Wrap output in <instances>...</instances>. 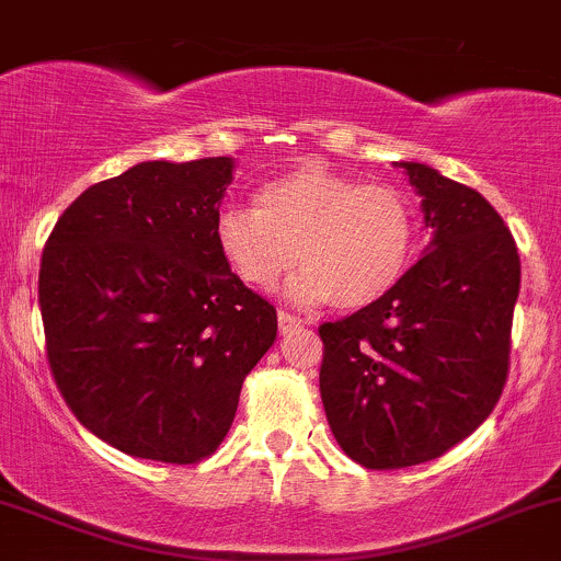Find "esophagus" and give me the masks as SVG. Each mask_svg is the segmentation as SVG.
Returning a JSON list of instances; mask_svg holds the SVG:
<instances>
[{"mask_svg":"<svg viewBox=\"0 0 561 561\" xmlns=\"http://www.w3.org/2000/svg\"><path fill=\"white\" fill-rule=\"evenodd\" d=\"M300 325H304V322H300L298 317L287 314V311H279V333H282V335L293 333V330L300 328Z\"/></svg>","mask_w":561,"mask_h":561,"instance_id":"obj_1","label":"esophagus"}]
</instances>
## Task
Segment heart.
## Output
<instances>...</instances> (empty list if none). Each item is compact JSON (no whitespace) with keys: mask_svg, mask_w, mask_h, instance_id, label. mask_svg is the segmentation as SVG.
Listing matches in <instances>:
<instances>
[{"mask_svg":"<svg viewBox=\"0 0 561 561\" xmlns=\"http://www.w3.org/2000/svg\"><path fill=\"white\" fill-rule=\"evenodd\" d=\"M416 239V215L394 185H357L322 167H298L265 182L252 209L228 206L215 220V244L231 274L268 293L298 263L290 285L300 304L355 311L403 279Z\"/></svg>","mask_w":561,"mask_h":561,"instance_id":"obj_1","label":"heart"}]
</instances>
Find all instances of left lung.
Listing matches in <instances>:
<instances>
[{
	"label": "left lung",
	"instance_id": "obj_1",
	"mask_svg": "<svg viewBox=\"0 0 561 561\" xmlns=\"http://www.w3.org/2000/svg\"><path fill=\"white\" fill-rule=\"evenodd\" d=\"M430 244L376 304L320 325V392L339 446L370 470L430 462L492 414L522 282L516 241L479 191L398 161Z\"/></svg>",
	"mask_w": 561,
	"mask_h": 561
}]
</instances>
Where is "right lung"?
Returning <instances> with one entry per match:
<instances>
[{
  "instance_id": "right-lung-1",
  "label": "right lung",
  "mask_w": 561,
  "mask_h": 561,
  "mask_svg": "<svg viewBox=\"0 0 561 561\" xmlns=\"http://www.w3.org/2000/svg\"><path fill=\"white\" fill-rule=\"evenodd\" d=\"M228 156L145 161L91 185L53 228L39 309L53 379L96 438L193 465L231 430L276 309L231 274L215 220Z\"/></svg>"
}]
</instances>
